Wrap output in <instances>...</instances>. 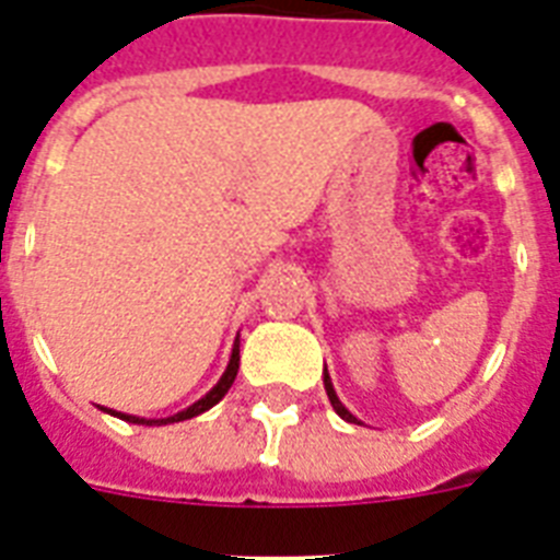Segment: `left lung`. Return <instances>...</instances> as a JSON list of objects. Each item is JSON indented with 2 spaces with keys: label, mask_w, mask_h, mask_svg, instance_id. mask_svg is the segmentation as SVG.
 Instances as JSON below:
<instances>
[{
  "label": "left lung",
  "mask_w": 560,
  "mask_h": 560,
  "mask_svg": "<svg viewBox=\"0 0 560 560\" xmlns=\"http://www.w3.org/2000/svg\"><path fill=\"white\" fill-rule=\"evenodd\" d=\"M325 392H328V400H331V407L337 409V416L346 418V421H354V416H351L349 409H346V407H342V404H340V398H337V392H334L331 377H328V372H325Z\"/></svg>",
  "instance_id": "left-lung-1"
}]
</instances>
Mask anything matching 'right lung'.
I'll return each instance as SVG.
<instances>
[{
	"label": "right lung",
	"mask_w": 560,
	"mask_h": 560,
	"mask_svg": "<svg viewBox=\"0 0 560 560\" xmlns=\"http://www.w3.org/2000/svg\"><path fill=\"white\" fill-rule=\"evenodd\" d=\"M237 363H241V354H237V346L232 349V360H229L226 372H223V377L218 381V386L206 395V398H200L197 404H191L188 409H183V412H177V416L171 418H160V421H144V418H136V416H121V412H113V416H121L125 421H133V424H174V421H186V418H194L200 416V412H206V409H211L214 404H218L223 395L229 392V386L235 383V374H237Z\"/></svg>",
	"instance_id": "right-lung-1"
}]
</instances>
